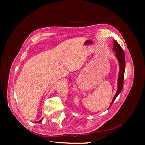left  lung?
<instances>
[{
	"instance_id": "8db88e82",
	"label": "left lung",
	"mask_w": 145,
	"mask_h": 145,
	"mask_svg": "<svg viewBox=\"0 0 145 145\" xmlns=\"http://www.w3.org/2000/svg\"><path fill=\"white\" fill-rule=\"evenodd\" d=\"M113 51L116 53L115 56H116L117 59L118 61L120 70H119V73H118V78L117 91L114 95L113 99L112 100L111 104L110 105L109 108L111 107L112 103L114 102L115 99H116V98L118 97V95L121 91L123 86L124 73H125V56L124 52L122 48L121 47V46H120L115 40H114V43H113Z\"/></svg>"
}]
</instances>
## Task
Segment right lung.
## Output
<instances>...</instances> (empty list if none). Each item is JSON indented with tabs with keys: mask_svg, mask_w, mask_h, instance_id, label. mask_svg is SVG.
Segmentation results:
<instances>
[{
	"mask_svg": "<svg viewBox=\"0 0 145 145\" xmlns=\"http://www.w3.org/2000/svg\"><path fill=\"white\" fill-rule=\"evenodd\" d=\"M41 121H42V119H41V120H40V121H38V122H36V123H40V122H41Z\"/></svg>",
	"mask_w": 145,
	"mask_h": 145,
	"instance_id": "right-lung-1",
	"label": "right lung"
}]
</instances>
